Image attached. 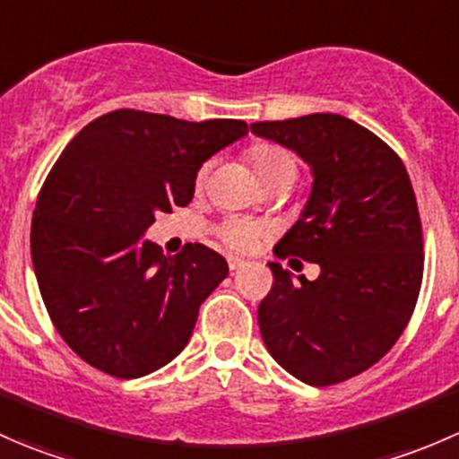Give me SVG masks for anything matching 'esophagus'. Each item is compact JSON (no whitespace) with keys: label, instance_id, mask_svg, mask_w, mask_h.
Returning a JSON list of instances; mask_svg holds the SVG:
<instances>
[{"label":"esophagus","instance_id":"esophagus-1","mask_svg":"<svg viewBox=\"0 0 459 459\" xmlns=\"http://www.w3.org/2000/svg\"><path fill=\"white\" fill-rule=\"evenodd\" d=\"M242 266H244V259H239V257H229V268H230V273L238 271V268H242Z\"/></svg>","mask_w":459,"mask_h":459}]
</instances>
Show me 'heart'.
Masks as SVG:
<instances>
[{
  "instance_id": "obj_1",
  "label": "heart",
  "mask_w": 459,
  "mask_h": 459,
  "mask_svg": "<svg viewBox=\"0 0 459 459\" xmlns=\"http://www.w3.org/2000/svg\"><path fill=\"white\" fill-rule=\"evenodd\" d=\"M248 161L255 169L259 182L266 188L273 186H290L298 178V164H295L293 155L284 151L281 146L268 142L251 143L247 148ZM211 170V164H202L195 175V184L202 186L206 182V175ZM217 238L233 251H253L257 247L259 239L264 238V226L253 220H244V217H226L217 226Z\"/></svg>"
}]
</instances>
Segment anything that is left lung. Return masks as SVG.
<instances>
[{
	"instance_id": "obj_1",
	"label": "left lung",
	"mask_w": 459,
	"mask_h": 459,
	"mask_svg": "<svg viewBox=\"0 0 459 459\" xmlns=\"http://www.w3.org/2000/svg\"><path fill=\"white\" fill-rule=\"evenodd\" d=\"M251 131L311 164V200L275 255L322 268L317 280L293 281L268 264L273 286L257 308L262 340L304 384L346 382L393 349L418 304L424 238L413 184L386 142L342 115L255 122Z\"/></svg>"
}]
</instances>
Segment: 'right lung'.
I'll return each mask as SVG.
<instances>
[{"instance_id":"obj_1","label":"right lung","mask_w":459,"mask_h":459,"mask_svg":"<svg viewBox=\"0 0 459 459\" xmlns=\"http://www.w3.org/2000/svg\"><path fill=\"white\" fill-rule=\"evenodd\" d=\"M247 133L242 119L119 108L57 157L37 195L30 255L50 322L92 368L142 377L188 344L229 264L200 242L164 255L140 238L155 215L186 206L204 161Z\"/></svg>"}]
</instances>
